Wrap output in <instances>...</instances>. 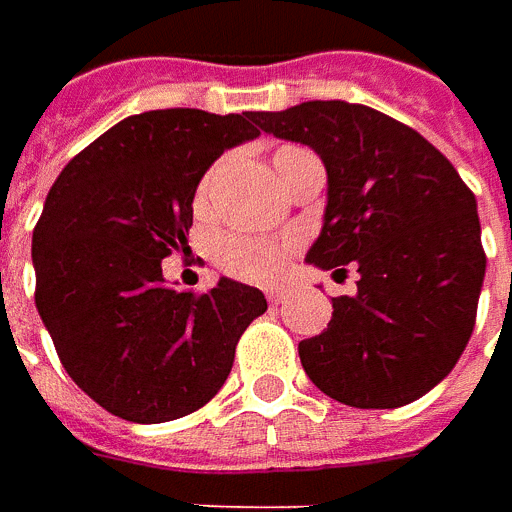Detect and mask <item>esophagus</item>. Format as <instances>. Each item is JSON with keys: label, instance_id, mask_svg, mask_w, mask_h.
<instances>
[{"label": "esophagus", "instance_id": "obj_1", "mask_svg": "<svg viewBox=\"0 0 512 512\" xmlns=\"http://www.w3.org/2000/svg\"><path fill=\"white\" fill-rule=\"evenodd\" d=\"M287 293H290V287H267V299H270L273 305H279V302H285Z\"/></svg>", "mask_w": 512, "mask_h": 512}]
</instances>
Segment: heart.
<instances>
[{
	"instance_id": "obj_1",
	"label": "heart",
	"mask_w": 512,
	"mask_h": 512,
	"mask_svg": "<svg viewBox=\"0 0 512 512\" xmlns=\"http://www.w3.org/2000/svg\"><path fill=\"white\" fill-rule=\"evenodd\" d=\"M290 153H299V148H285L276 153V162H282ZM216 179V170H210L205 182L199 187V199H205L207 190ZM293 242H276V239H256V236H227L219 245V265L227 273L247 279V282H270L273 276L282 273L285 256Z\"/></svg>"
}]
</instances>
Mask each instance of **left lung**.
<instances>
[{"mask_svg": "<svg viewBox=\"0 0 512 512\" xmlns=\"http://www.w3.org/2000/svg\"><path fill=\"white\" fill-rule=\"evenodd\" d=\"M276 139L319 153L322 233L307 262L359 267L356 296L299 342L302 367L336 402L384 410L416 402L456 367L484 282L476 196L422 133L367 105L302 102L256 113Z\"/></svg>", "mask_w": 512, "mask_h": 512, "instance_id": "8db88e82", "label": "left lung"}]
</instances>
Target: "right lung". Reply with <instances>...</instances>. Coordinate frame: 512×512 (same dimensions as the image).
<instances>
[{
    "mask_svg": "<svg viewBox=\"0 0 512 512\" xmlns=\"http://www.w3.org/2000/svg\"><path fill=\"white\" fill-rule=\"evenodd\" d=\"M256 136V110H148L105 130L50 187L30 250L36 310L70 379L119 419L205 407L267 310L259 287L227 276L202 296L162 276V259L187 247L207 168Z\"/></svg>",
    "mask_w": 512,
    "mask_h": 512,
    "instance_id": "add662e5",
    "label": "right lung"
}]
</instances>
